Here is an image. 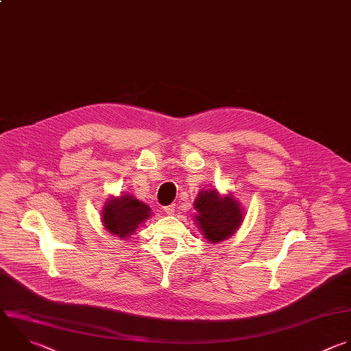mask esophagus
Wrapping results in <instances>:
<instances>
[{
    "instance_id": "obj_1",
    "label": "esophagus",
    "mask_w": 351,
    "mask_h": 351,
    "mask_svg": "<svg viewBox=\"0 0 351 351\" xmlns=\"http://www.w3.org/2000/svg\"><path fill=\"white\" fill-rule=\"evenodd\" d=\"M165 213H166L167 215H174V213H176V206H174V204L166 206V207H165Z\"/></svg>"
}]
</instances>
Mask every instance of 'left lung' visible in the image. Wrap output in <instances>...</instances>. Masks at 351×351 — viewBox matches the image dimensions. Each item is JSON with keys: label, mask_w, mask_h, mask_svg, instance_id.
Listing matches in <instances>:
<instances>
[{"label": "left lung", "mask_w": 351, "mask_h": 351, "mask_svg": "<svg viewBox=\"0 0 351 351\" xmlns=\"http://www.w3.org/2000/svg\"><path fill=\"white\" fill-rule=\"evenodd\" d=\"M195 223L203 237L218 244L234 234L244 221V210L233 192L221 195L217 188L202 189L195 202Z\"/></svg>", "instance_id": "obj_1"}]
</instances>
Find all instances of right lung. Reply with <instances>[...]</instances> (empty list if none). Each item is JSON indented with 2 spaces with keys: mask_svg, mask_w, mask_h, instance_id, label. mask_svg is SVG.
<instances>
[{
  "mask_svg": "<svg viewBox=\"0 0 351 351\" xmlns=\"http://www.w3.org/2000/svg\"><path fill=\"white\" fill-rule=\"evenodd\" d=\"M151 207L132 193L111 196L103 206L101 222L114 237L128 240L151 217Z\"/></svg>",
  "mask_w": 351,
  "mask_h": 351,
  "instance_id": "obj_1",
  "label": "right lung"
}]
</instances>
